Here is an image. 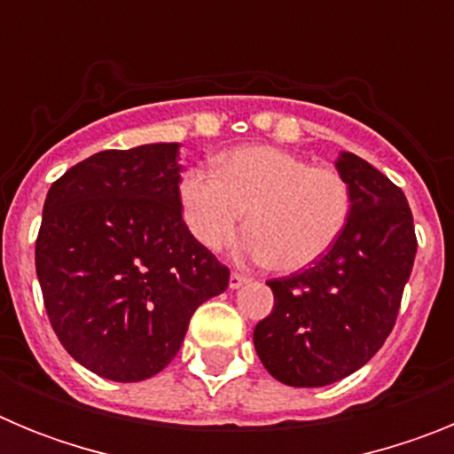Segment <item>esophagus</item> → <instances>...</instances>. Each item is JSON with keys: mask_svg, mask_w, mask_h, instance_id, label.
Listing matches in <instances>:
<instances>
[{"mask_svg": "<svg viewBox=\"0 0 454 454\" xmlns=\"http://www.w3.org/2000/svg\"><path fill=\"white\" fill-rule=\"evenodd\" d=\"M247 284V277L246 275H239V272H231L230 275V288H240V286H246Z\"/></svg>", "mask_w": 454, "mask_h": 454, "instance_id": "1", "label": "esophagus"}]
</instances>
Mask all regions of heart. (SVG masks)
Listing matches in <instances>:
<instances>
[{"instance_id": "obj_1", "label": "heart", "mask_w": 454, "mask_h": 454, "mask_svg": "<svg viewBox=\"0 0 454 454\" xmlns=\"http://www.w3.org/2000/svg\"><path fill=\"white\" fill-rule=\"evenodd\" d=\"M184 223L207 250L234 236L247 211L252 230L239 252L298 272L318 263L346 231L350 186L332 168L270 145H246L215 159V172L191 168L177 186Z\"/></svg>"}]
</instances>
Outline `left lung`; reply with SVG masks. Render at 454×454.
<instances>
[{
	"mask_svg": "<svg viewBox=\"0 0 454 454\" xmlns=\"http://www.w3.org/2000/svg\"><path fill=\"white\" fill-rule=\"evenodd\" d=\"M336 170L352 195L346 231L318 263L268 282L275 307L252 336L266 371L288 387H327L371 362L414 268L404 192L352 152H340Z\"/></svg>",
	"mask_w": 454,
	"mask_h": 454,
	"instance_id": "obj_1",
	"label": "left lung"
}]
</instances>
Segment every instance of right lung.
Wrapping results in <instances>:
<instances>
[{
  "instance_id": "add662e5",
  "label": "right lung",
  "mask_w": 454,
  "mask_h": 454,
  "mask_svg": "<svg viewBox=\"0 0 454 454\" xmlns=\"http://www.w3.org/2000/svg\"><path fill=\"white\" fill-rule=\"evenodd\" d=\"M179 143L106 150L51 184L35 240L47 316L70 356L114 382L175 359L230 270L182 220Z\"/></svg>"
}]
</instances>
